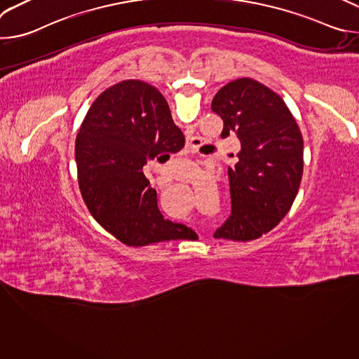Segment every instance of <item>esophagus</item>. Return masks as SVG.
<instances>
[{
    "mask_svg": "<svg viewBox=\"0 0 359 359\" xmlns=\"http://www.w3.org/2000/svg\"><path fill=\"white\" fill-rule=\"evenodd\" d=\"M186 146H187V149H189L190 151H194V146H196V144H194V142H187V144H186Z\"/></svg>",
    "mask_w": 359,
    "mask_h": 359,
    "instance_id": "esophagus-1",
    "label": "esophagus"
}]
</instances>
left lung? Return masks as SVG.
Here are the masks:
<instances>
[{"instance_id":"8db88e82","label":"left lung","mask_w":359,"mask_h":359,"mask_svg":"<svg viewBox=\"0 0 359 359\" xmlns=\"http://www.w3.org/2000/svg\"><path fill=\"white\" fill-rule=\"evenodd\" d=\"M223 119L222 137L234 133L241 150L229 168L231 215L216 238L250 241L288 213L302 177L304 140L280 95L251 78L224 85L212 100Z\"/></svg>"}]
</instances>
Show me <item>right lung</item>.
I'll list each match as a JSON object with an SVG mask.
<instances>
[{
    "mask_svg": "<svg viewBox=\"0 0 359 359\" xmlns=\"http://www.w3.org/2000/svg\"><path fill=\"white\" fill-rule=\"evenodd\" d=\"M183 146L184 136L155 86L126 79L102 92L75 140L79 190L92 217L130 247L179 238L187 227L162 216L143 166Z\"/></svg>",
    "mask_w": 359,
    "mask_h": 359,
    "instance_id": "1",
    "label": "right lung"
}]
</instances>
